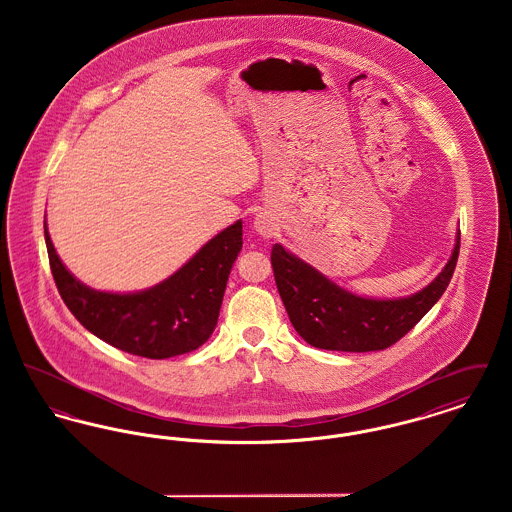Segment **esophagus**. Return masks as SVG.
Returning <instances> with one entry per match:
<instances>
[{
    "mask_svg": "<svg viewBox=\"0 0 512 512\" xmlns=\"http://www.w3.org/2000/svg\"><path fill=\"white\" fill-rule=\"evenodd\" d=\"M253 228H255V232L259 234V236H263L265 240L268 238H272V236H276V230H278V224H276V219L267 213V211H263V213H259L255 220H253Z\"/></svg>",
    "mask_w": 512,
    "mask_h": 512,
    "instance_id": "esophagus-1",
    "label": "esophagus"
}]
</instances>
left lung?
Segmentation results:
<instances>
[{
  "label": "left lung",
  "mask_w": 512,
  "mask_h": 512,
  "mask_svg": "<svg viewBox=\"0 0 512 512\" xmlns=\"http://www.w3.org/2000/svg\"><path fill=\"white\" fill-rule=\"evenodd\" d=\"M461 232L438 276L420 292L374 299L347 292L292 251L274 244L270 263L276 288L295 332L309 345L328 351H380L401 340L449 286L457 267Z\"/></svg>",
  "instance_id": "obj_1"
}]
</instances>
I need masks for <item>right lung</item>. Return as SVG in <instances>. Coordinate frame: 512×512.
Returning a JSON list of instances; mask_svg holds the SVG:
<instances>
[{"label": "right lung", "mask_w": 512, "mask_h": 512, "mask_svg": "<svg viewBox=\"0 0 512 512\" xmlns=\"http://www.w3.org/2000/svg\"><path fill=\"white\" fill-rule=\"evenodd\" d=\"M49 267L74 318L99 340L146 359L190 353L211 338L228 274L242 251V220L224 228L167 280L142 292H99L76 280L51 244Z\"/></svg>", "instance_id": "1"}]
</instances>
